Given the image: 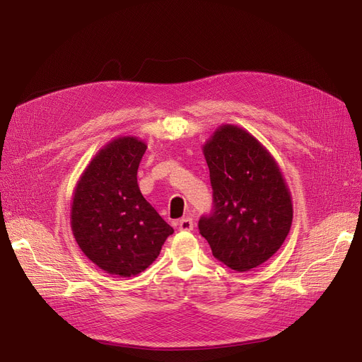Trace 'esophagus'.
Segmentation results:
<instances>
[{
	"instance_id": "1",
	"label": "esophagus",
	"mask_w": 362,
	"mask_h": 362,
	"mask_svg": "<svg viewBox=\"0 0 362 362\" xmlns=\"http://www.w3.org/2000/svg\"><path fill=\"white\" fill-rule=\"evenodd\" d=\"M179 229L183 232H189L194 229V222L191 217H183L179 220Z\"/></svg>"
}]
</instances>
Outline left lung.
<instances>
[{
    "instance_id": "obj_1",
    "label": "left lung",
    "mask_w": 362,
    "mask_h": 362,
    "mask_svg": "<svg viewBox=\"0 0 362 362\" xmlns=\"http://www.w3.org/2000/svg\"><path fill=\"white\" fill-rule=\"evenodd\" d=\"M210 170L214 210L201 217L199 233L213 256L247 272L271 259L293 222V201L271 152L245 129L222 124L202 145Z\"/></svg>"
}]
</instances>
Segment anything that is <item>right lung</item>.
<instances>
[{"mask_svg":"<svg viewBox=\"0 0 362 362\" xmlns=\"http://www.w3.org/2000/svg\"><path fill=\"white\" fill-rule=\"evenodd\" d=\"M146 148L136 136L112 139L93 156L74 189V238L109 275L129 278L145 271L175 232L139 189L137 168Z\"/></svg>","mask_w":362,"mask_h":362,"instance_id":"obj_1","label":"right lung"}]
</instances>
